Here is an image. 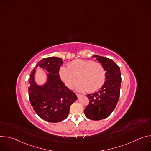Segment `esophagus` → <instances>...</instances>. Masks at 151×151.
Segmentation results:
<instances>
[{
  "label": "esophagus",
  "instance_id": "esophagus-1",
  "mask_svg": "<svg viewBox=\"0 0 151 151\" xmlns=\"http://www.w3.org/2000/svg\"><path fill=\"white\" fill-rule=\"evenodd\" d=\"M76 96H77V97H78V99H79L81 97V94H76Z\"/></svg>",
  "mask_w": 151,
  "mask_h": 151
}]
</instances>
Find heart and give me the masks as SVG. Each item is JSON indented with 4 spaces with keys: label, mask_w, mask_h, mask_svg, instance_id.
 <instances>
[{
    "label": "heart",
    "mask_w": 151,
    "mask_h": 151,
    "mask_svg": "<svg viewBox=\"0 0 151 151\" xmlns=\"http://www.w3.org/2000/svg\"><path fill=\"white\" fill-rule=\"evenodd\" d=\"M59 76L70 89L75 87L79 78L76 90L80 92L96 91L103 87L106 80V72L101 64L80 59L70 63L68 67H61Z\"/></svg>",
    "instance_id": "b5f03b06"
}]
</instances>
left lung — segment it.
<instances>
[{
  "mask_svg": "<svg viewBox=\"0 0 151 151\" xmlns=\"http://www.w3.org/2000/svg\"><path fill=\"white\" fill-rule=\"evenodd\" d=\"M93 57L104 68L106 80L99 91L87 95L90 103L84 113L87 118L99 121L109 116L115 108L119 97L121 75L119 67L112 60L97 55Z\"/></svg>",
  "mask_w": 151,
  "mask_h": 151,
  "instance_id": "8db88e82",
  "label": "left lung"
}]
</instances>
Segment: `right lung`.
<instances>
[{
	"mask_svg": "<svg viewBox=\"0 0 151 151\" xmlns=\"http://www.w3.org/2000/svg\"><path fill=\"white\" fill-rule=\"evenodd\" d=\"M63 63V60L57 57L43 58L31 72L29 80V97L34 111L40 118L50 122H58L66 118L71 104L77 100L75 93L60 78L59 70ZM37 67L46 70L47 81L43 85L37 84L35 81Z\"/></svg>",
	"mask_w": 151,
	"mask_h": 151,
	"instance_id": "obj_1",
	"label": "right lung"
}]
</instances>
